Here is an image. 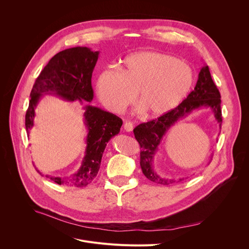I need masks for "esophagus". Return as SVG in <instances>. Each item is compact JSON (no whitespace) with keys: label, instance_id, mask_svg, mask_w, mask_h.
<instances>
[{"label":"esophagus","instance_id":"obj_1","mask_svg":"<svg viewBox=\"0 0 249 249\" xmlns=\"http://www.w3.org/2000/svg\"><path fill=\"white\" fill-rule=\"evenodd\" d=\"M123 127H124V130L127 132H131L133 130V124L131 122H125Z\"/></svg>","mask_w":249,"mask_h":249}]
</instances>
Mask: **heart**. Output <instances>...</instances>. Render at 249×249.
Returning a JSON list of instances; mask_svg holds the SVG:
<instances>
[{"label":"heart","mask_w":249,"mask_h":249,"mask_svg":"<svg viewBox=\"0 0 249 249\" xmlns=\"http://www.w3.org/2000/svg\"><path fill=\"white\" fill-rule=\"evenodd\" d=\"M193 84L190 66L173 56L154 52H139L124 59L119 71L107 69L98 76L96 92L102 105L120 113L136 94L139 111L151 118L175 109L189 93Z\"/></svg>","instance_id":"1"}]
</instances>
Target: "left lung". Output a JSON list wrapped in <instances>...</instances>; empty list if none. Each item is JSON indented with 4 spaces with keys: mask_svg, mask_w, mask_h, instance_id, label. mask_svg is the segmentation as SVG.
<instances>
[{
    "mask_svg": "<svg viewBox=\"0 0 249 249\" xmlns=\"http://www.w3.org/2000/svg\"><path fill=\"white\" fill-rule=\"evenodd\" d=\"M220 93L214 84L209 66L201 67L196 87L188 97L167 114L153 119L149 122L139 124L133 130L135 138L140 145V166L145 177L151 182L159 185H170L176 182L174 178L160 177L153 168V160L161 141L168 130L180 118L186 117L196 109L205 107L212 108L215 120L221 128L222 116L220 109ZM179 178L178 182H182Z\"/></svg>",
    "mask_w": 249,
    "mask_h": 249,
    "instance_id": "obj_1",
    "label": "left lung"
}]
</instances>
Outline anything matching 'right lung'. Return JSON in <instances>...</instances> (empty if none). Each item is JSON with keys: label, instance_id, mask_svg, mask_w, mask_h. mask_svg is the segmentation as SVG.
Wrapping results in <instances>:
<instances>
[{"label": "right lung", "instance_id": "1", "mask_svg": "<svg viewBox=\"0 0 249 249\" xmlns=\"http://www.w3.org/2000/svg\"><path fill=\"white\" fill-rule=\"evenodd\" d=\"M98 54L99 52H92L86 47H76L64 50L52 57L37 76L31 91L26 113L28 135L34 126L35 108L43 94L53 93L64 100H78L83 104L91 102V77ZM83 108L84 123L88 130L85 156L80 169L74 175L66 178L47 176L58 185L83 188L91 184L98 174L108 141L119 133L123 123L118 116L98 107L86 105Z\"/></svg>", "mask_w": 249, "mask_h": 249}]
</instances>
